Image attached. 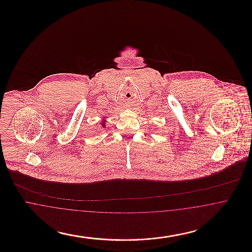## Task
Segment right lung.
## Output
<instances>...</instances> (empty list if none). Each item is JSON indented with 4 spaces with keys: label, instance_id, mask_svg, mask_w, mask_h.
Instances as JSON below:
<instances>
[{
    "label": "right lung",
    "instance_id": "obj_1",
    "mask_svg": "<svg viewBox=\"0 0 252 252\" xmlns=\"http://www.w3.org/2000/svg\"><path fill=\"white\" fill-rule=\"evenodd\" d=\"M102 126H103V127L105 126V123H104V122H103V124H102Z\"/></svg>",
    "mask_w": 252,
    "mask_h": 252
}]
</instances>
